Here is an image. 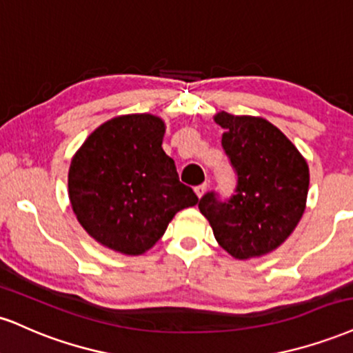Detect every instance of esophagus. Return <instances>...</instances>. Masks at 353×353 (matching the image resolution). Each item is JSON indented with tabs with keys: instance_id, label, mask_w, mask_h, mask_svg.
I'll return each mask as SVG.
<instances>
[{
	"instance_id": "34e87169",
	"label": "esophagus",
	"mask_w": 353,
	"mask_h": 353,
	"mask_svg": "<svg viewBox=\"0 0 353 353\" xmlns=\"http://www.w3.org/2000/svg\"><path fill=\"white\" fill-rule=\"evenodd\" d=\"M206 190H208V185H206V183H201V185L194 186V193H196L198 198H201L203 194L206 193Z\"/></svg>"
}]
</instances>
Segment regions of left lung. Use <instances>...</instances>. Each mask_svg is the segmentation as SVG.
Here are the masks:
<instances>
[{"instance_id":"1","label":"left lung","mask_w":353,"mask_h":353,"mask_svg":"<svg viewBox=\"0 0 353 353\" xmlns=\"http://www.w3.org/2000/svg\"><path fill=\"white\" fill-rule=\"evenodd\" d=\"M221 145L233 165L234 194L219 201L214 192L198 203L219 246L236 259L259 258L279 248L305 210L309 167L301 152L266 119L218 112Z\"/></svg>"}]
</instances>
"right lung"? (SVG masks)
I'll return each mask as SVG.
<instances>
[{"label": "right lung", "mask_w": 353, "mask_h": 353, "mask_svg": "<svg viewBox=\"0 0 353 353\" xmlns=\"http://www.w3.org/2000/svg\"><path fill=\"white\" fill-rule=\"evenodd\" d=\"M163 135L160 117L120 115L95 128L72 157V211L87 234L112 251L143 254L178 211L198 203L161 148Z\"/></svg>", "instance_id": "obj_1"}]
</instances>
